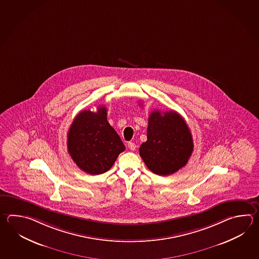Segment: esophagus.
Returning <instances> with one entry per match:
<instances>
[{
    "label": "esophagus",
    "mask_w": 259,
    "mask_h": 259,
    "mask_svg": "<svg viewBox=\"0 0 259 259\" xmlns=\"http://www.w3.org/2000/svg\"><path fill=\"white\" fill-rule=\"evenodd\" d=\"M127 146H128L129 149H130V150H132V151L136 150V148H137V145H136L134 142L128 143V145H127Z\"/></svg>",
    "instance_id": "1"
}]
</instances>
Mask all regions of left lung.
I'll use <instances>...</instances> for the list:
<instances>
[{"instance_id": "8db88e82", "label": "left lung", "mask_w": 259, "mask_h": 259, "mask_svg": "<svg viewBox=\"0 0 259 259\" xmlns=\"http://www.w3.org/2000/svg\"><path fill=\"white\" fill-rule=\"evenodd\" d=\"M147 138L139 154L155 175L175 174L186 165L194 150L189 127L175 111H152L148 117Z\"/></svg>"}]
</instances>
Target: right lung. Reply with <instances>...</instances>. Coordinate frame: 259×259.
<instances>
[{
  "label": "right lung",
  "instance_id": "right-lung-1",
  "mask_svg": "<svg viewBox=\"0 0 259 259\" xmlns=\"http://www.w3.org/2000/svg\"><path fill=\"white\" fill-rule=\"evenodd\" d=\"M67 148L72 159L84 172L92 175L108 171L125 147L107 121V109L81 111L69 129Z\"/></svg>",
  "mask_w": 259,
  "mask_h": 259
}]
</instances>
